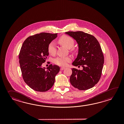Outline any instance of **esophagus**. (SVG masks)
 Returning a JSON list of instances; mask_svg holds the SVG:
<instances>
[{
    "label": "esophagus",
    "instance_id": "34e87169",
    "mask_svg": "<svg viewBox=\"0 0 124 124\" xmlns=\"http://www.w3.org/2000/svg\"><path fill=\"white\" fill-rule=\"evenodd\" d=\"M65 69V67H61V68H60V70H64Z\"/></svg>",
    "mask_w": 124,
    "mask_h": 124
}]
</instances>
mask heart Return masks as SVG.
<instances>
[{
    "mask_svg": "<svg viewBox=\"0 0 124 124\" xmlns=\"http://www.w3.org/2000/svg\"><path fill=\"white\" fill-rule=\"evenodd\" d=\"M57 42L60 45L64 46L67 49H70L71 51H73L74 49L73 47L74 44V39L71 37L63 35L60 37ZM48 52L50 55L55 54L56 51V46L53 42H50L47 46ZM71 61V59L69 57H58L54 59V63L60 66H66L67 63Z\"/></svg>",
    "mask_w": 124,
    "mask_h": 124,
    "instance_id": "heart-1",
    "label": "heart"
}]
</instances>
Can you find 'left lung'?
<instances>
[{
  "label": "left lung",
  "mask_w": 124,
  "mask_h": 124,
  "mask_svg": "<svg viewBox=\"0 0 124 124\" xmlns=\"http://www.w3.org/2000/svg\"><path fill=\"white\" fill-rule=\"evenodd\" d=\"M66 34L76 40L78 45V55L72 65L83 67L81 70L72 69L70 83L78 90H88L98 83L101 75L104 58L100 44L95 37L84 32Z\"/></svg>",
  "instance_id": "1"
}]
</instances>
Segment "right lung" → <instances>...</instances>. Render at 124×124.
Wrapping results in <instances>:
<instances>
[{"instance_id": "1", "label": "right lung", "mask_w": 124, "mask_h": 124, "mask_svg": "<svg viewBox=\"0 0 124 124\" xmlns=\"http://www.w3.org/2000/svg\"><path fill=\"white\" fill-rule=\"evenodd\" d=\"M58 34L42 32L28 37L19 54V62L24 82L35 91L46 92L53 86L60 70L57 65L42 67L49 55L47 46Z\"/></svg>"}]
</instances>
